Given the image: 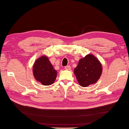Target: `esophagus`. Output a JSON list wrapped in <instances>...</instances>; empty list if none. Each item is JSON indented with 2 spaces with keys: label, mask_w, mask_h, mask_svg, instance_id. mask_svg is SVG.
Wrapping results in <instances>:
<instances>
[{
  "label": "esophagus",
  "mask_w": 129,
  "mask_h": 129,
  "mask_svg": "<svg viewBox=\"0 0 129 129\" xmlns=\"http://www.w3.org/2000/svg\"><path fill=\"white\" fill-rule=\"evenodd\" d=\"M65 69L66 70H70L71 69V67L70 65H67V66L65 67Z\"/></svg>",
  "instance_id": "obj_1"
}]
</instances>
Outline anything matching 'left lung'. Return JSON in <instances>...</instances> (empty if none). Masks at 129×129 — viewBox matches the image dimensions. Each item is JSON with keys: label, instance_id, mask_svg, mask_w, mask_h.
<instances>
[{"label": "left lung", "instance_id": "left-lung-1", "mask_svg": "<svg viewBox=\"0 0 129 129\" xmlns=\"http://www.w3.org/2000/svg\"><path fill=\"white\" fill-rule=\"evenodd\" d=\"M102 67L100 61L93 55H87L79 60L74 69V74L79 84L85 87L95 83L100 78Z\"/></svg>", "mask_w": 129, "mask_h": 129}]
</instances>
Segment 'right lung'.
<instances>
[{"instance_id":"right-lung-1","label":"right lung","mask_w":129,"mask_h":129,"mask_svg":"<svg viewBox=\"0 0 129 129\" xmlns=\"http://www.w3.org/2000/svg\"><path fill=\"white\" fill-rule=\"evenodd\" d=\"M57 72L49 61L48 57L41 56L35 61L33 74L35 79L44 85H50L56 78Z\"/></svg>"}]
</instances>
